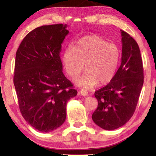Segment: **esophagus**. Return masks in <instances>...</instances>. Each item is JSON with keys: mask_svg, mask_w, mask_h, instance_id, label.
I'll use <instances>...</instances> for the list:
<instances>
[{"mask_svg": "<svg viewBox=\"0 0 156 156\" xmlns=\"http://www.w3.org/2000/svg\"><path fill=\"white\" fill-rule=\"evenodd\" d=\"M80 94L84 97H86V96L88 95V91L86 89H82V90H80Z\"/></svg>", "mask_w": 156, "mask_h": 156, "instance_id": "1", "label": "esophagus"}]
</instances>
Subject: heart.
<instances>
[{
    "instance_id": "b5f03b06",
    "label": "heart",
    "mask_w": 156,
    "mask_h": 156,
    "mask_svg": "<svg viewBox=\"0 0 156 156\" xmlns=\"http://www.w3.org/2000/svg\"><path fill=\"white\" fill-rule=\"evenodd\" d=\"M62 60L68 75L76 78L84 69L83 75L76 80V84L91 88L97 83L104 85L116 75L121 60V51L114 43H108L98 35L81 38L75 45L68 46Z\"/></svg>"
}]
</instances>
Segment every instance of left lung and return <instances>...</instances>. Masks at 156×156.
Listing matches in <instances>:
<instances>
[{
	"mask_svg": "<svg viewBox=\"0 0 156 156\" xmlns=\"http://www.w3.org/2000/svg\"><path fill=\"white\" fill-rule=\"evenodd\" d=\"M121 64L114 79L96 91L97 108L92 120L101 129L111 131L126 123L135 112L144 84V68L139 47L133 37L121 30Z\"/></svg>",
	"mask_w": 156,
	"mask_h": 156,
	"instance_id": "1",
	"label": "left lung"
}]
</instances>
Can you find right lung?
Here are the masks:
<instances>
[{"instance_id": "add662e5", "label": "right lung", "mask_w": 156, "mask_h": 156, "mask_svg": "<svg viewBox=\"0 0 156 156\" xmlns=\"http://www.w3.org/2000/svg\"><path fill=\"white\" fill-rule=\"evenodd\" d=\"M67 25H43L27 34L16 52L13 82L25 120L42 133L65 122L67 101L77 94L59 56Z\"/></svg>"}]
</instances>
